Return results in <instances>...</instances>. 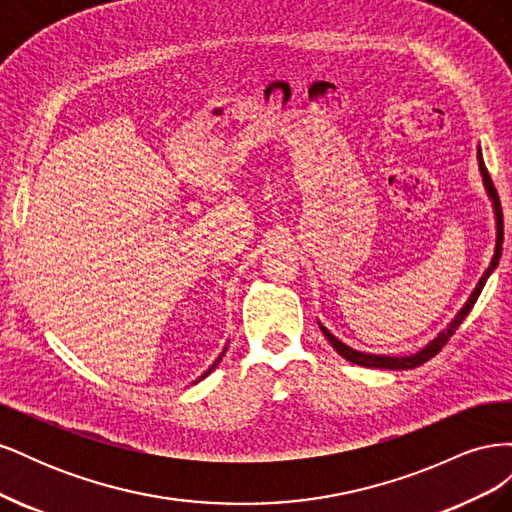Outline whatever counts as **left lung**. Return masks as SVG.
I'll use <instances>...</instances> for the list:
<instances>
[{"label":"left lung","mask_w":512,"mask_h":512,"mask_svg":"<svg viewBox=\"0 0 512 512\" xmlns=\"http://www.w3.org/2000/svg\"><path fill=\"white\" fill-rule=\"evenodd\" d=\"M478 168H480V175H483V183H485V190H487V196L491 198V205H493V213H495V250H493V258L489 262V267L485 269L483 277H480L476 288L472 290V294L468 297V301L463 303V307L459 309V312L455 314V318L446 324V329H442L436 337L431 339V342L421 348L414 354H406V356H389V354H369V352H361V350H354L350 346H346L344 342H339V339L327 329L322 327L320 324V331L324 333V337L329 339V344L337 350V354H342L346 361L354 363V365H363V367H376V369H412V367H418L423 365L425 361H429L431 356H436L442 346L448 342V339L453 337V333L457 331L459 324L463 322V318H466L470 314V309L474 307L476 299L480 290H483V286L487 284L489 275L495 271V267H498V262L502 258V241H504V220H502V207H500V198H498V192H495L493 188V181L487 173V166L483 162V153H480V147H478Z\"/></svg>","instance_id":"left-lung-1"}]
</instances>
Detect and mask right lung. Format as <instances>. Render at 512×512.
Masks as SVG:
<instances>
[{"label": "right lung", "instance_id": "add662e5", "mask_svg": "<svg viewBox=\"0 0 512 512\" xmlns=\"http://www.w3.org/2000/svg\"><path fill=\"white\" fill-rule=\"evenodd\" d=\"M224 352H226V348H224V350H222V354H220V356H218V359H215V363H213V365H211V367H209V369H207V371H205V374H203V376H200V378H198V380H203V378H207V376H209V374H211V371H213V369H215V367H218V363H220V361H222V356H224ZM198 380H196V382H198Z\"/></svg>", "mask_w": 512, "mask_h": 512}]
</instances>
